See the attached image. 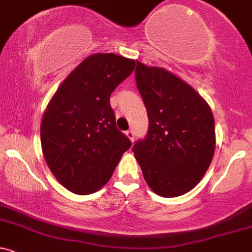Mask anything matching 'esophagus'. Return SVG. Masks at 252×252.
<instances>
[{
    "label": "esophagus",
    "mask_w": 252,
    "mask_h": 252,
    "mask_svg": "<svg viewBox=\"0 0 252 252\" xmlns=\"http://www.w3.org/2000/svg\"><path fill=\"white\" fill-rule=\"evenodd\" d=\"M126 135L129 138V140H131L132 143L134 141V132H133L132 129H128V131L126 132Z\"/></svg>",
    "instance_id": "obj_1"
}]
</instances>
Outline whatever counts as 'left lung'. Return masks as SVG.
I'll use <instances>...</instances> for the list:
<instances>
[{
	"label": "left lung",
	"mask_w": 252,
	"mask_h": 252,
	"mask_svg": "<svg viewBox=\"0 0 252 252\" xmlns=\"http://www.w3.org/2000/svg\"><path fill=\"white\" fill-rule=\"evenodd\" d=\"M135 82L149 117V131L132 151L147 185L161 197L191 191L215 152V120L208 102L164 68L137 61Z\"/></svg>",
	"instance_id": "left-lung-1"
}]
</instances>
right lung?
<instances>
[{
    "label": "right lung",
    "mask_w": 252,
    "mask_h": 252,
    "mask_svg": "<svg viewBox=\"0 0 252 252\" xmlns=\"http://www.w3.org/2000/svg\"><path fill=\"white\" fill-rule=\"evenodd\" d=\"M134 67V60L113 53L88 56L47 106L41 123L42 152L67 190L96 192L131 147V140L117 128L109 97Z\"/></svg>",
    "instance_id": "right-lung-1"
}]
</instances>
